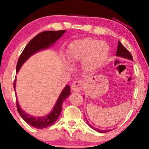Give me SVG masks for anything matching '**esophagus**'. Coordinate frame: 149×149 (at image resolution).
Instances as JSON below:
<instances>
[{"instance_id": "obj_1", "label": "esophagus", "mask_w": 149, "mask_h": 149, "mask_svg": "<svg viewBox=\"0 0 149 149\" xmlns=\"http://www.w3.org/2000/svg\"><path fill=\"white\" fill-rule=\"evenodd\" d=\"M83 87H84V83L81 81H76L72 84L71 89L74 92H79Z\"/></svg>"}]
</instances>
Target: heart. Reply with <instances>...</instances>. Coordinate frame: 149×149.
I'll list each match as a JSON object with an SVG mask.
<instances>
[{
  "label": "heart",
  "instance_id": "obj_1",
  "mask_svg": "<svg viewBox=\"0 0 149 149\" xmlns=\"http://www.w3.org/2000/svg\"><path fill=\"white\" fill-rule=\"evenodd\" d=\"M109 52V47L105 42L91 37L76 40L70 45L68 58L72 63L84 61V68L95 71L105 62Z\"/></svg>",
  "mask_w": 149,
  "mask_h": 149
}]
</instances>
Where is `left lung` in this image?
<instances>
[{
	"label": "left lung",
	"mask_w": 149,
	"mask_h": 149,
	"mask_svg": "<svg viewBox=\"0 0 149 149\" xmlns=\"http://www.w3.org/2000/svg\"><path fill=\"white\" fill-rule=\"evenodd\" d=\"M116 56H120V57H122V58H125L129 59V60H133V56L132 54L130 53V52L126 48L123 46V45L121 43L120 41H118V48H117V51H116ZM87 123H88L91 127L93 128V130H95V131H97L98 132L100 133H107L110 132V130H100L99 129H97L94 127H93L92 125H90V123L87 122V120L86 119Z\"/></svg>",
	"instance_id": "obj_1"
}]
</instances>
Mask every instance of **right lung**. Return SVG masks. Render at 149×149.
<instances>
[{
    "mask_svg": "<svg viewBox=\"0 0 149 149\" xmlns=\"http://www.w3.org/2000/svg\"><path fill=\"white\" fill-rule=\"evenodd\" d=\"M65 32V30H60V31H45L37 34L36 36L33 37L29 43L25 47L23 52H22L17 60L16 65V73L18 72L22 64L29 58L35 52H38L41 49H46L49 47L50 45L54 44L58 39L62 36V35ZM16 87V79L14 82V89L15 90ZM70 95V88L68 85H67L63 89L62 92L60 94L58 99L57 100L54 107L51 112L49 115L45 116L43 117H33L29 116L27 113L22 110L19 107L16 97V106L17 112L19 115L23 118L26 123H28L32 127L37 129H43L52 125L56 122L58 118L60 113L62 112V105L65 99Z\"/></svg>",
    "mask_w": 149,
    "mask_h": 149,
    "instance_id": "right-lung-1",
    "label": "right lung"
}]
</instances>
